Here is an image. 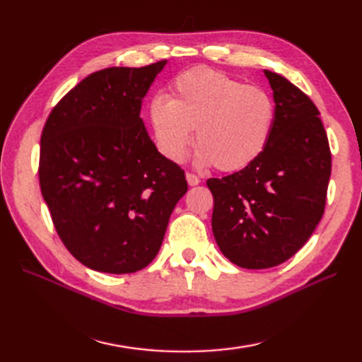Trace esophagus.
<instances>
[{"label": "esophagus", "instance_id": "obj_1", "mask_svg": "<svg viewBox=\"0 0 362 362\" xmlns=\"http://www.w3.org/2000/svg\"><path fill=\"white\" fill-rule=\"evenodd\" d=\"M187 182H188L189 187H196V185H199V183H201V179H199V177L193 173H187Z\"/></svg>", "mask_w": 362, "mask_h": 362}]
</instances>
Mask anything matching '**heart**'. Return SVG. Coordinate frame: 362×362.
Returning <instances> with one entry per match:
<instances>
[{
    "instance_id": "b5f03b06",
    "label": "heart",
    "mask_w": 362,
    "mask_h": 362,
    "mask_svg": "<svg viewBox=\"0 0 362 362\" xmlns=\"http://www.w3.org/2000/svg\"><path fill=\"white\" fill-rule=\"evenodd\" d=\"M148 115L158 149L175 163L185 160L193 134L199 163L236 173L255 161L269 143L275 119L272 98L211 68L177 76L171 99H149Z\"/></svg>"
}]
</instances>
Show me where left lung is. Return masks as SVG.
I'll list each match as a JSON object with an SVG mask.
<instances>
[{
  "label": "left lung",
  "instance_id": "obj_1",
  "mask_svg": "<svg viewBox=\"0 0 362 362\" xmlns=\"http://www.w3.org/2000/svg\"><path fill=\"white\" fill-rule=\"evenodd\" d=\"M275 103L271 138L247 168L209 179L211 228L233 264L267 269L310 240L325 210L332 152L319 110L283 76L264 70Z\"/></svg>",
  "mask_w": 362,
  "mask_h": 362
}]
</instances>
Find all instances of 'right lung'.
Masks as SVG:
<instances>
[{"label":"right lung","instance_id":"right-lung-1","mask_svg":"<svg viewBox=\"0 0 362 362\" xmlns=\"http://www.w3.org/2000/svg\"><path fill=\"white\" fill-rule=\"evenodd\" d=\"M165 65L90 74L45 122L42 196L65 247L93 271L132 274L148 266L188 189L183 169L157 151L140 118Z\"/></svg>","mask_w":362,"mask_h":362}]
</instances>
